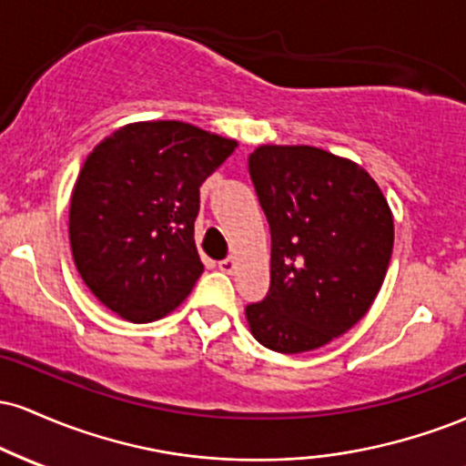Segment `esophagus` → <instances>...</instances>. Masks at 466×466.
Segmentation results:
<instances>
[{"mask_svg": "<svg viewBox=\"0 0 466 466\" xmlns=\"http://www.w3.org/2000/svg\"><path fill=\"white\" fill-rule=\"evenodd\" d=\"M218 269H221L223 274H232V271L237 269V260H234V258H223L221 263H218Z\"/></svg>", "mask_w": 466, "mask_h": 466, "instance_id": "esophagus-1", "label": "esophagus"}]
</instances>
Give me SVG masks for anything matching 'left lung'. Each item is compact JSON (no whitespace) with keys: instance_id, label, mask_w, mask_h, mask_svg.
I'll return each mask as SVG.
<instances>
[{"instance_id":"left-lung-1","label":"left lung","mask_w":466,"mask_h":466,"mask_svg":"<svg viewBox=\"0 0 466 466\" xmlns=\"http://www.w3.org/2000/svg\"><path fill=\"white\" fill-rule=\"evenodd\" d=\"M249 177L271 229V282L251 335L296 355L350 330L377 298L394 245L390 206L361 166L315 147L265 144Z\"/></svg>"}]
</instances>
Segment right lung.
<instances>
[{"label":"right lung","instance_id":"right-lung-1","mask_svg":"<svg viewBox=\"0 0 466 466\" xmlns=\"http://www.w3.org/2000/svg\"><path fill=\"white\" fill-rule=\"evenodd\" d=\"M237 142L177 120L136 122L85 159L69 206L74 263L106 309L144 324L186 300L203 274L199 188Z\"/></svg>","mask_w":466,"mask_h":466}]
</instances>
